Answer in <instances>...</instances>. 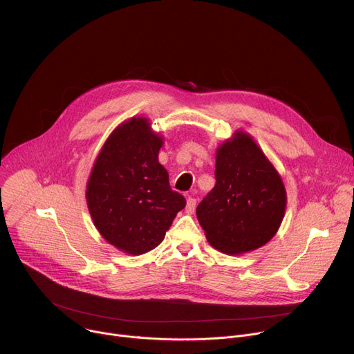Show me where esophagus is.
I'll list each match as a JSON object with an SVG mask.
<instances>
[{"label": "esophagus", "mask_w": 354, "mask_h": 354, "mask_svg": "<svg viewBox=\"0 0 354 354\" xmlns=\"http://www.w3.org/2000/svg\"><path fill=\"white\" fill-rule=\"evenodd\" d=\"M196 209V200L192 196H187L186 198V213H193Z\"/></svg>", "instance_id": "obj_1"}]
</instances>
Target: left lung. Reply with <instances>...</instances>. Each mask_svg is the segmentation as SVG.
<instances>
[{"label":"left lung","mask_w":354,"mask_h":354,"mask_svg":"<svg viewBox=\"0 0 354 354\" xmlns=\"http://www.w3.org/2000/svg\"><path fill=\"white\" fill-rule=\"evenodd\" d=\"M216 186L196 209L209 243L227 255L266 245L284 218L281 176L248 133L236 130L216 151Z\"/></svg>","instance_id":"obj_1"}]
</instances>
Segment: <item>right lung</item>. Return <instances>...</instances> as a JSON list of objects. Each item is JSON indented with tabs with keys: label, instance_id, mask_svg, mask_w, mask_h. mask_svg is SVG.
Returning <instances> with one entry per match:
<instances>
[{
	"label": "right lung",
	"instance_id": "1",
	"mask_svg": "<svg viewBox=\"0 0 354 354\" xmlns=\"http://www.w3.org/2000/svg\"><path fill=\"white\" fill-rule=\"evenodd\" d=\"M162 144L164 137L151 129L148 119L123 122L100 148L86 183V205L96 230L129 255L157 248L186 206L158 162Z\"/></svg>",
	"mask_w": 354,
	"mask_h": 354
}]
</instances>
